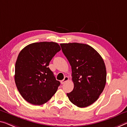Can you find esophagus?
I'll return each instance as SVG.
<instances>
[{
    "label": "esophagus",
    "mask_w": 127,
    "mask_h": 127,
    "mask_svg": "<svg viewBox=\"0 0 127 127\" xmlns=\"http://www.w3.org/2000/svg\"><path fill=\"white\" fill-rule=\"evenodd\" d=\"M67 81H69V77H64V79L62 80V81H61V84H64L66 82H67Z\"/></svg>",
    "instance_id": "34e87169"
}]
</instances>
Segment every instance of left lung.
Instances as JSON below:
<instances>
[{
	"mask_svg": "<svg viewBox=\"0 0 127 127\" xmlns=\"http://www.w3.org/2000/svg\"><path fill=\"white\" fill-rule=\"evenodd\" d=\"M72 70L73 90L67 93L73 104L80 108L90 106L99 98L106 83V68L102 57L89 45L60 44Z\"/></svg>",
	"mask_w": 127,
	"mask_h": 127,
	"instance_id": "obj_1",
	"label": "left lung"
}]
</instances>
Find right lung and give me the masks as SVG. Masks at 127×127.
Instances as JSON below:
<instances>
[{"label": "right lung", "instance_id": "right-lung-1", "mask_svg": "<svg viewBox=\"0 0 127 127\" xmlns=\"http://www.w3.org/2000/svg\"><path fill=\"white\" fill-rule=\"evenodd\" d=\"M60 50L56 42H40L28 45L19 53L15 64V81L27 102L43 104L56 93L60 82L48 66Z\"/></svg>", "mask_w": 127, "mask_h": 127}]
</instances>
